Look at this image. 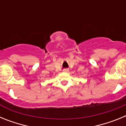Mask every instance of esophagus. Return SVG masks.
Returning <instances> with one entry per match:
<instances>
[{
    "label": "esophagus",
    "instance_id": "esophagus-1",
    "mask_svg": "<svg viewBox=\"0 0 126 126\" xmlns=\"http://www.w3.org/2000/svg\"><path fill=\"white\" fill-rule=\"evenodd\" d=\"M63 72H68L69 71V69H63Z\"/></svg>",
    "mask_w": 126,
    "mask_h": 126
}]
</instances>
